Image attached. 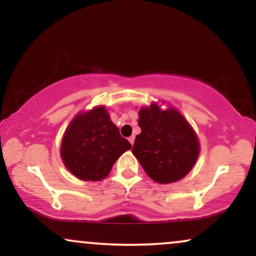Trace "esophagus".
<instances>
[{"instance_id": "esophagus-1", "label": "esophagus", "mask_w": 256, "mask_h": 256, "mask_svg": "<svg viewBox=\"0 0 256 256\" xmlns=\"http://www.w3.org/2000/svg\"><path fill=\"white\" fill-rule=\"evenodd\" d=\"M128 142L131 143V146H134V136L128 137Z\"/></svg>"}]
</instances>
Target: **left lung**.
<instances>
[{"mask_svg":"<svg viewBox=\"0 0 256 256\" xmlns=\"http://www.w3.org/2000/svg\"><path fill=\"white\" fill-rule=\"evenodd\" d=\"M140 134L132 154L146 174L160 184L180 180L192 170L200 154V140L192 126L173 107L162 110L158 102L138 112Z\"/></svg>","mask_w":256,"mask_h":256,"instance_id":"1","label":"left lung"}]
</instances>
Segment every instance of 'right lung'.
Listing matches in <instances>:
<instances>
[{"instance_id": "add662e5", "label": "right lung", "mask_w": 256, "mask_h": 256, "mask_svg": "<svg viewBox=\"0 0 256 256\" xmlns=\"http://www.w3.org/2000/svg\"><path fill=\"white\" fill-rule=\"evenodd\" d=\"M131 149L104 106L79 112L64 130L60 155L64 167L85 182L102 180L116 161Z\"/></svg>"}]
</instances>
